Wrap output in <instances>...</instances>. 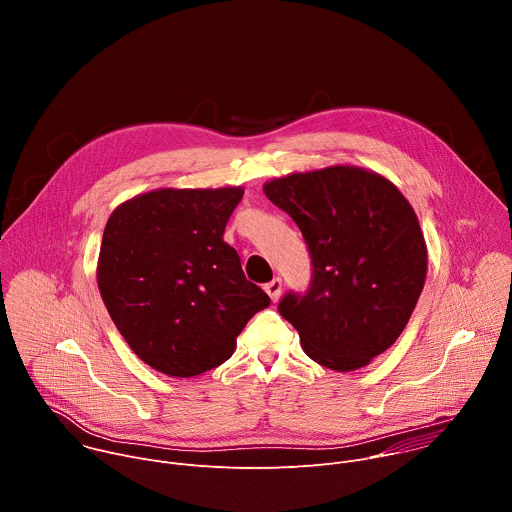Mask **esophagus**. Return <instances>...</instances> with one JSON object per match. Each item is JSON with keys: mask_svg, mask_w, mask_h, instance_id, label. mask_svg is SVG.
Returning <instances> with one entry per match:
<instances>
[{"mask_svg": "<svg viewBox=\"0 0 512 512\" xmlns=\"http://www.w3.org/2000/svg\"><path fill=\"white\" fill-rule=\"evenodd\" d=\"M263 289L267 291V296L271 298V302H277V300H279V296H281L283 283H281V279H279V277H273L269 283H265V287H263Z\"/></svg>", "mask_w": 512, "mask_h": 512, "instance_id": "34e87169", "label": "esophagus"}]
</instances>
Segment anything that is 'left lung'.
Wrapping results in <instances>:
<instances>
[{
  "label": "left lung",
  "instance_id": "left-lung-1",
  "mask_svg": "<svg viewBox=\"0 0 512 512\" xmlns=\"http://www.w3.org/2000/svg\"><path fill=\"white\" fill-rule=\"evenodd\" d=\"M263 192L294 218L312 257L308 291L285 294L279 314L322 367H367L401 336L425 283L413 206L393 182L356 166L289 174Z\"/></svg>",
  "mask_w": 512,
  "mask_h": 512
}]
</instances>
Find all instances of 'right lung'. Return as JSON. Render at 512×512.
I'll return each instance as SVG.
<instances>
[{"instance_id": "obj_1", "label": "right lung", "mask_w": 512, "mask_h": 512, "mask_svg": "<svg viewBox=\"0 0 512 512\" xmlns=\"http://www.w3.org/2000/svg\"><path fill=\"white\" fill-rule=\"evenodd\" d=\"M243 188H160L119 204L105 225L97 283L131 350L168 377L231 358L247 322L269 306L223 241Z\"/></svg>"}]
</instances>
